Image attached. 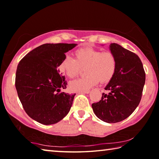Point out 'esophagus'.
<instances>
[{"label": "esophagus", "instance_id": "1", "mask_svg": "<svg viewBox=\"0 0 159 159\" xmlns=\"http://www.w3.org/2000/svg\"><path fill=\"white\" fill-rule=\"evenodd\" d=\"M90 92L89 90L88 91H85V92H79L80 93H89Z\"/></svg>", "mask_w": 159, "mask_h": 159}]
</instances>
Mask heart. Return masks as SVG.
I'll return each instance as SVG.
<instances>
[{"mask_svg": "<svg viewBox=\"0 0 159 159\" xmlns=\"http://www.w3.org/2000/svg\"><path fill=\"white\" fill-rule=\"evenodd\" d=\"M75 58L66 56L60 64L59 69L70 79H72L85 68V77L73 80L70 83L72 92H85L89 90L100 81L108 82L116 72L117 61L110 51L103 52L87 47L75 51Z\"/></svg>", "mask_w": 159, "mask_h": 159, "instance_id": "heart-1", "label": "heart"}]
</instances>
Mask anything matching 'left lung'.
Masks as SVG:
<instances>
[{"label": "left lung", "mask_w": 159, "mask_h": 159, "mask_svg": "<svg viewBox=\"0 0 159 159\" xmlns=\"http://www.w3.org/2000/svg\"><path fill=\"white\" fill-rule=\"evenodd\" d=\"M109 49L117 61L116 72L105 87L109 93H103L92 107L101 120L116 123L128 118L138 106L146 76L138 56L116 43H111Z\"/></svg>", "instance_id": "1"}]
</instances>
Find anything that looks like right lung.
<instances>
[{
  "instance_id": "add662e5",
  "label": "right lung",
  "mask_w": 159,
  "mask_h": 159,
  "mask_svg": "<svg viewBox=\"0 0 159 159\" xmlns=\"http://www.w3.org/2000/svg\"><path fill=\"white\" fill-rule=\"evenodd\" d=\"M77 43H45L33 49L20 61L15 87L25 111L41 124L61 121L71 108L75 93L61 92L66 89V77L58 67L66 53Z\"/></svg>"
}]
</instances>
